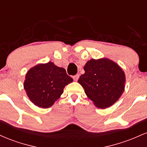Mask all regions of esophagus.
Wrapping results in <instances>:
<instances>
[{
    "mask_svg": "<svg viewBox=\"0 0 147 147\" xmlns=\"http://www.w3.org/2000/svg\"><path fill=\"white\" fill-rule=\"evenodd\" d=\"M79 77V75H78V74H77V75L73 76V79L75 81V82H77V81L78 80Z\"/></svg>",
    "mask_w": 147,
    "mask_h": 147,
    "instance_id": "34e87169",
    "label": "esophagus"
}]
</instances>
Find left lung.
I'll use <instances>...</instances> for the list:
<instances>
[{
	"instance_id": "1",
	"label": "left lung",
	"mask_w": 147,
	"mask_h": 147,
	"mask_svg": "<svg viewBox=\"0 0 147 147\" xmlns=\"http://www.w3.org/2000/svg\"><path fill=\"white\" fill-rule=\"evenodd\" d=\"M84 70L85 73L78 82L96 107L106 109L119 99L125 88L126 77L117 63L107 58L92 59Z\"/></svg>"
}]
</instances>
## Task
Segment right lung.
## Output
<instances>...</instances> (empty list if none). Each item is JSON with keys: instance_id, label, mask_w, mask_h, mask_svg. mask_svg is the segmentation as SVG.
Returning <instances> with one entry per match:
<instances>
[{"instance_id": "add662e5", "label": "right lung", "mask_w": 147, "mask_h": 147, "mask_svg": "<svg viewBox=\"0 0 147 147\" xmlns=\"http://www.w3.org/2000/svg\"><path fill=\"white\" fill-rule=\"evenodd\" d=\"M72 82L65 69L49 61L30 68L25 75L23 86L34 105L48 109L61 97L65 86Z\"/></svg>"}]
</instances>
